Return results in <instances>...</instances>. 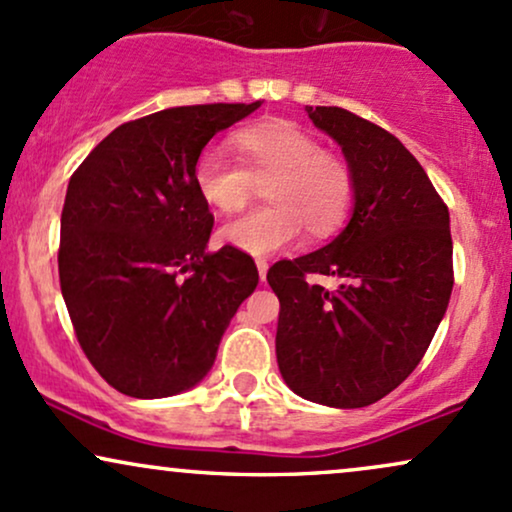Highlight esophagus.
<instances>
[{
	"instance_id": "esophagus-1",
	"label": "esophagus",
	"mask_w": 512,
	"mask_h": 512,
	"mask_svg": "<svg viewBox=\"0 0 512 512\" xmlns=\"http://www.w3.org/2000/svg\"><path fill=\"white\" fill-rule=\"evenodd\" d=\"M255 264H257V272H260V279L264 281V279H267V269H269V262H267V260H262V257H260V260H255Z\"/></svg>"
}]
</instances>
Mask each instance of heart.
Returning a JSON list of instances; mask_svg holds the SVG:
<instances>
[{
	"instance_id": "1",
	"label": "heart",
	"mask_w": 512,
	"mask_h": 512,
	"mask_svg": "<svg viewBox=\"0 0 512 512\" xmlns=\"http://www.w3.org/2000/svg\"><path fill=\"white\" fill-rule=\"evenodd\" d=\"M238 164L205 152L195 164V188L221 214L240 212L267 183L264 200L272 207L245 214L221 229V240L245 255H272L300 233L336 231L353 205L355 181L341 157L329 155L312 133L293 121H264L231 138Z\"/></svg>"
}]
</instances>
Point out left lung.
<instances>
[{"mask_svg": "<svg viewBox=\"0 0 512 512\" xmlns=\"http://www.w3.org/2000/svg\"><path fill=\"white\" fill-rule=\"evenodd\" d=\"M353 171L346 229L310 255L281 260L276 360L293 393L329 408H365L420 365L453 291L448 207L396 135L341 107H305ZM310 273L338 275L336 292Z\"/></svg>", "mask_w": 512, "mask_h": 512, "instance_id": "left-lung-1", "label": "left lung"}]
</instances>
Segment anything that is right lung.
I'll return each mask as SVG.
<instances>
[{
	"mask_svg": "<svg viewBox=\"0 0 512 512\" xmlns=\"http://www.w3.org/2000/svg\"><path fill=\"white\" fill-rule=\"evenodd\" d=\"M252 104H193L114 128L71 176L59 281L92 367L131 398L193 389L257 288L250 255L207 252L214 217L195 188L209 140Z\"/></svg>",
	"mask_w": 512,
	"mask_h": 512,
	"instance_id": "add662e5",
	"label": "right lung"
}]
</instances>
